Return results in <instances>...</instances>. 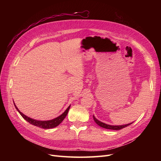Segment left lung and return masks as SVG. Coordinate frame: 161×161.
<instances>
[{"instance_id": "1", "label": "left lung", "mask_w": 161, "mask_h": 161, "mask_svg": "<svg viewBox=\"0 0 161 161\" xmlns=\"http://www.w3.org/2000/svg\"><path fill=\"white\" fill-rule=\"evenodd\" d=\"M93 119L95 121V122L98 125H99L100 126H101V127L103 128H104V129H111V130H120V129H122L125 127H126V126H127L130 125H131L132 123H129V124H126V125H108V124H106V123H104L103 122H101L100 121H98V119H97L93 115Z\"/></svg>"}]
</instances>
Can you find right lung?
<instances>
[{"mask_svg":"<svg viewBox=\"0 0 161 161\" xmlns=\"http://www.w3.org/2000/svg\"><path fill=\"white\" fill-rule=\"evenodd\" d=\"M14 106H15L16 109L18 111V112L20 114V115L23 117L24 119H25L27 121H28L29 123L38 126V127L42 128V129H53V128L57 126L59 124H60L64 120V119L65 118V117L66 116L68 112H69V109L70 108V106H69L63 114H62L61 115H59L58 117L55 118V119H53L49 120V121H38V120L31 119V118L24 115L23 113H21L19 110L18 108H17V106H15V103H14Z\"/></svg>","mask_w":161,"mask_h":161,"instance_id":"right-lung-1","label":"right lung"}]
</instances>
